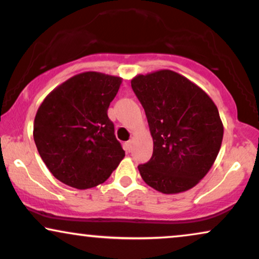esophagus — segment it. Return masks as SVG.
<instances>
[{
    "instance_id": "obj_1",
    "label": "esophagus",
    "mask_w": 259,
    "mask_h": 259,
    "mask_svg": "<svg viewBox=\"0 0 259 259\" xmlns=\"http://www.w3.org/2000/svg\"><path fill=\"white\" fill-rule=\"evenodd\" d=\"M125 150H126V152H132V150H133V140L127 141V142L125 143Z\"/></svg>"
}]
</instances>
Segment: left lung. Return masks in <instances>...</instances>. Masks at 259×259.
Returning a JSON list of instances; mask_svg holds the SVG:
<instances>
[{
	"mask_svg": "<svg viewBox=\"0 0 259 259\" xmlns=\"http://www.w3.org/2000/svg\"><path fill=\"white\" fill-rule=\"evenodd\" d=\"M153 137V155L139 165L146 184L166 195L201 182L220 152L224 124L211 98L183 75L162 69L132 80Z\"/></svg>",
	"mask_w": 259,
	"mask_h": 259,
	"instance_id": "1",
	"label": "left lung"
}]
</instances>
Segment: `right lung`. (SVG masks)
Instances as JSON below:
<instances>
[{
	"instance_id": "right-lung-1",
	"label": "right lung",
	"mask_w": 259,
	"mask_h": 259,
	"mask_svg": "<svg viewBox=\"0 0 259 259\" xmlns=\"http://www.w3.org/2000/svg\"><path fill=\"white\" fill-rule=\"evenodd\" d=\"M122 77L84 71L48 94L35 114L33 139L58 181L84 190L103 184L125 152L107 116Z\"/></svg>"
}]
</instances>
